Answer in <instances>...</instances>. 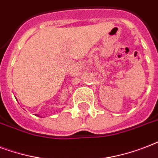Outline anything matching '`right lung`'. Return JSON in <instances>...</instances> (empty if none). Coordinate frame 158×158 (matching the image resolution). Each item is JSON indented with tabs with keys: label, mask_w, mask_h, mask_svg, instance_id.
Listing matches in <instances>:
<instances>
[{
	"label": "right lung",
	"mask_w": 158,
	"mask_h": 158,
	"mask_svg": "<svg viewBox=\"0 0 158 158\" xmlns=\"http://www.w3.org/2000/svg\"><path fill=\"white\" fill-rule=\"evenodd\" d=\"M37 116H38V114H37Z\"/></svg>",
	"instance_id": "obj_1"
}]
</instances>
